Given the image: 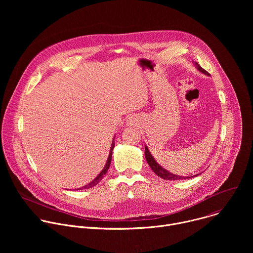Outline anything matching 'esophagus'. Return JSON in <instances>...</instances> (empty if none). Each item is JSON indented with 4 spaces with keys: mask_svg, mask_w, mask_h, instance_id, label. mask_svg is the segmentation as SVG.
Returning <instances> with one entry per match:
<instances>
[{
    "mask_svg": "<svg viewBox=\"0 0 253 253\" xmlns=\"http://www.w3.org/2000/svg\"><path fill=\"white\" fill-rule=\"evenodd\" d=\"M134 123H135L134 118H130V119L128 120V124H129V125H134Z\"/></svg>",
    "mask_w": 253,
    "mask_h": 253,
    "instance_id": "esophagus-1",
    "label": "esophagus"
}]
</instances>
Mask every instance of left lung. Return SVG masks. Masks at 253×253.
Segmentation results:
<instances>
[{
  "label": "left lung",
  "instance_id": "8db88e82",
  "mask_svg": "<svg viewBox=\"0 0 253 253\" xmlns=\"http://www.w3.org/2000/svg\"><path fill=\"white\" fill-rule=\"evenodd\" d=\"M195 64H196L197 69H198L200 72H202V73H204V74H206V75H209L208 72L205 71L202 67H200L198 63H195ZM145 158H146L147 163L149 164L150 168L152 169V171H153L157 176H159V177H161V178H163V179H165V180H182V179H188V178L193 177V176H191V177H189V176H188V177L178 176V175H175V174H172V173L168 172L167 170H165L164 168H162V167L155 161V159L152 157L151 153L149 152L147 146H145ZM197 175H199V174H197ZM197 175H194V176H197Z\"/></svg>",
  "mask_w": 253,
  "mask_h": 253
}]
</instances>
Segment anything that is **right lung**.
I'll use <instances>...</instances> for the list:
<instances>
[{
	"label": "right lung",
	"instance_id": "1",
	"mask_svg": "<svg viewBox=\"0 0 253 253\" xmlns=\"http://www.w3.org/2000/svg\"><path fill=\"white\" fill-rule=\"evenodd\" d=\"M114 146H115V143H114V140H113V142H112V146H111V149H110V154H109V157H108V160H107V162H106V165L104 166V168H103V170L100 172V174L93 180L92 182H90L88 185H86V186H84V187H82V188H80V189H85V188H92V187H94L95 185H97L101 180L103 179V177H104V175L107 173V171H108V169H109V166H110V164H111V159H112V151H113V148H114Z\"/></svg>",
	"mask_w": 253,
	"mask_h": 253
}]
</instances>
